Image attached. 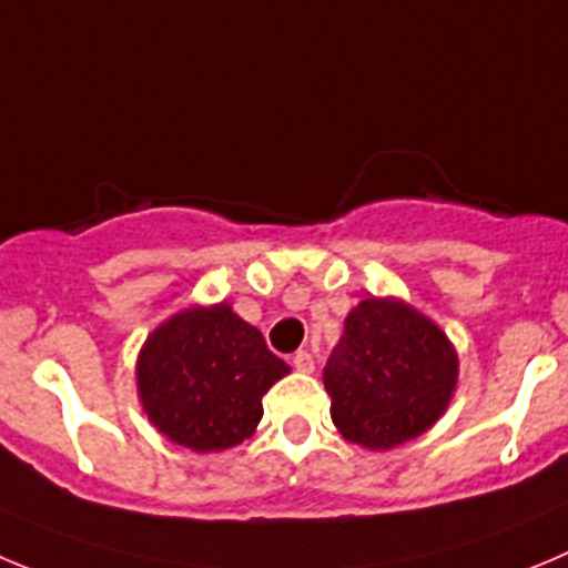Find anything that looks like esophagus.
I'll use <instances>...</instances> for the list:
<instances>
[{"label":"esophagus","instance_id":"1","mask_svg":"<svg viewBox=\"0 0 568 568\" xmlns=\"http://www.w3.org/2000/svg\"><path fill=\"white\" fill-rule=\"evenodd\" d=\"M294 367L300 369V373H314V356H311L308 349H296Z\"/></svg>","mask_w":568,"mask_h":568}]
</instances>
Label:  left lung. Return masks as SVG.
Masks as SVG:
<instances>
[{
    "label": "left lung",
    "mask_w": 568,
    "mask_h": 568,
    "mask_svg": "<svg viewBox=\"0 0 568 568\" xmlns=\"http://www.w3.org/2000/svg\"><path fill=\"white\" fill-rule=\"evenodd\" d=\"M454 384L457 353L445 333L404 302L375 296L349 311L325 367L342 437L384 452L437 423Z\"/></svg>",
    "instance_id": "8db88e82"
}]
</instances>
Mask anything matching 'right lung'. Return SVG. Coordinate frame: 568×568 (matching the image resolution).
<instances>
[{
    "mask_svg": "<svg viewBox=\"0 0 568 568\" xmlns=\"http://www.w3.org/2000/svg\"><path fill=\"white\" fill-rule=\"evenodd\" d=\"M285 373L257 327L230 305H212L182 311L148 336L136 384L148 420L204 454L243 443L263 417V395Z\"/></svg>",
    "mask_w": 568,
    "mask_h": 568,
    "instance_id": "add662e5",
    "label": "right lung"
}]
</instances>
